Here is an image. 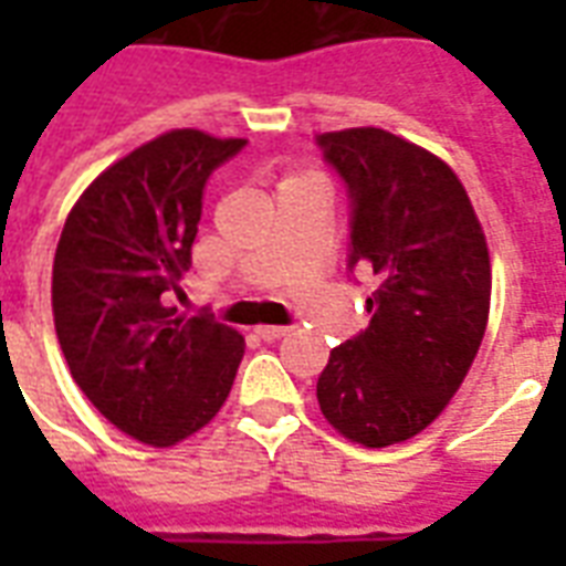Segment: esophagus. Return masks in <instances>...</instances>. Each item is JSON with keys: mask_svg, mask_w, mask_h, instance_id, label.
<instances>
[{"mask_svg": "<svg viewBox=\"0 0 566 566\" xmlns=\"http://www.w3.org/2000/svg\"><path fill=\"white\" fill-rule=\"evenodd\" d=\"M287 332H291L287 326H258L255 328V335L261 337V340H266V344H270V340H279V337H284Z\"/></svg>", "mask_w": 566, "mask_h": 566, "instance_id": "esophagus-1", "label": "esophagus"}]
</instances>
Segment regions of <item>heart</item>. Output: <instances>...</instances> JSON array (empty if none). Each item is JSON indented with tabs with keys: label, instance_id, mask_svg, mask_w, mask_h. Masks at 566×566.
Returning <instances> with one entry per match:
<instances>
[{
	"label": "heart",
	"instance_id": "1",
	"mask_svg": "<svg viewBox=\"0 0 566 566\" xmlns=\"http://www.w3.org/2000/svg\"><path fill=\"white\" fill-rule=\"evenodd\" d=\"M291 179H302V176H291ZM291 179H284V181H291Z\"/></svg>",
	"mask_w": 566,
	"mask_h": 566
}]
</instances>
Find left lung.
I'll return each mask as SVG.
<instances>
[{
  "mask_svg": "<svg viewBox=\"0 0 566 566\" xmlns=\"http://www.w3.org/2000/svg\"><path fill=\"white\" fill-rule=\"evenodd\" d=\"M353 196V255L378 287L370 326L317 378L323 417L381 449L438 420L467 378L491 314V252L455 170L385 128L317 137Z\"/></svg>",
  "mask_w": 566,
  "mask_h": 566,
  "instance_id": "1",
  "label": "left lung"
}]
</instances>
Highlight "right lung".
Masks as SVG:
<instances>
[{
  "label": "right lung",
  "mask_w": 566,
  "mask_h": 566,
  "mask_svg": "<svg viewBox=\"0 0 566 566\" xmlns=\"http://www.w3.org/2000/svg\"><path fill=\"white\" fill-rule=\"evenodd\" d=\"M243 137L172 128L102 170L66 217L52 264V314L66 367L93 408L146 447H176L217 417L243 337L176 317L213 167Z\"/></svg>",
  "instance_id": "1"
}]
</instances>
